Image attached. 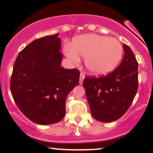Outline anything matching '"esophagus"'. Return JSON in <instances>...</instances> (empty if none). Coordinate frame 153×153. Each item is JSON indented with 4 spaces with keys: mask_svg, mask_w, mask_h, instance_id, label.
<instances>
[{
    "mask_svg": "<svg viewBox=\"0 0 153 153\" xmlns=\"http://www.w3.org/2000/svg\"><path fill=\"white\" fill-rule=\"evenodd\" d=\"M84 78H85V73L83 72H81L80 75V84L82 83V81H83Z\"/></svg>",
    "mask_w": 153,
    "mask_h": 153,
    "instance_id": "obj_1",
    "label": "esophagus"
}]
</instances>
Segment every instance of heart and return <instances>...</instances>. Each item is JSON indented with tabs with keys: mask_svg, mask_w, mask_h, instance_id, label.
Listing matches in <instances>:
<instances>
[{
	"mask_svg": "<svg viewBox=\"0 0 153 153\" xmlns=\"http://www.w3.org/2000/svg\"><path fill=\"white\" fill-rule=\"evenodd\" d=\"M64 52L74 63L80 62L79 55L85 57V65L89 71L96 75H103L118 65L122 57L123 47L115 38L86 34L75 39L73 47L66 45Z\"/></svg>",
	"mask_w": 153,
	"mask_h": 153,
	"instance_id": "b5f03b06",
	"label": "heart"
}]
</instances>
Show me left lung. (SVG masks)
<instances>
[{"mask_svg":"<svg viewBox=\"0 0 153 153\" xmlns=\"http://www.w3.org/2000/svg\"><path fill=\"white\" fill-rule=\"evenodd\" d=\"M120 65L106 75L86 76L82 85L96 120L111 122L122 117L131 106L138 89V62L130 47L123 45Z\"/></svg>","mask_w":153,"mask_h":153,"instance_id":"obj_1","label":"left lung"}]
</instances>
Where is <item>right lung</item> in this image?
Wrapping results in <instances>:
<instances>
[{"label": "right lung", "mask_w": 153, "mask_h": 153, "mask_svg": "<svg viewBox=\"0 0 153 153\" xmlns=\"http://www.w3.org/2000/svg\"><path fill=\"white\" fill-rule=\"evenodd\" d=\"M58 34L35 39L19 52L10 88L21 111L38 124H54L65 114L68 95L79 83L76 68L60 66L62 54Z\"/></svg>", "instance_id": "right-lung-1"}]
</instances>
